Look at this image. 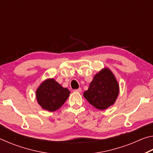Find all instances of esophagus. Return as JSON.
Returning a JSON list of instances; mask_svg holds the SVG:
<instances>
[{
	"label": "esophagus",
	"mask_w": 153,
	"mask_h": 153,
	"mask_svg": "<svg viewBox=\"0 0 153 153\" xmlns=\"http://www.w3.org/2000/svg\"><path fill=\"white\" fill-rule=\"evenodd\" d=\"M74 92H82V88H78V89H76V90H74Z\"/></svg>",
	"instance_id": "esophagus-1"
}]
</instances>
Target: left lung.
Segmentation results:
<instances>
[{"instance_id": "obj_1", "label": "left lung", "mask_w": 153, "mask_h": 153, "mask_svg": "<svg viewBox=\"0 0 153 153\" xmlns=\"http://www.w3.org/2000/svg\"><path fill=\"white\" fill-rule=\"evenodd\" d=\"M119 93L120 86L115 75L105 67L94 76L88 89L83 95L95 108L105 110L115 102Z\"/></svg>"}]
</instances>
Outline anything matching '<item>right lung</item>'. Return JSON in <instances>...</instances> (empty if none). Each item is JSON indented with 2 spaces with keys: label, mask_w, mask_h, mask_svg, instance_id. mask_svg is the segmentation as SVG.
Wrapping results in <instances>:
<instances>
[{
  "label": "right lung",
  "mask_w": 153,
  "mask_h": 153,
  "mask_svg": "<svg viewBox=\"0 0 153 153\" xmlns=\"http://www.w3.org/2000/svg\"><path fill=\"white\" fill-rule=\"evenodd\" d=\"M70 91L63 88L53 78L45 79L36 90L37 102L43 109L55 111L59 109L68 98Z\"/></svg>",
  "instance_id": "add662e5"
}]
</instances>
